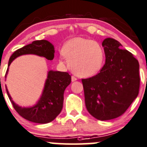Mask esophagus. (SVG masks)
Masks as SVG:
<instances>
[{
	"label": "esophagus",
	"mask_w": 147,
	"mask_h": 147,
	"mask_svg": "<svg viewBox=\"0 0 147 147\" xmlns=\"http://www.w3.org/2000/svg\"><path fill=\"white\" fill-rule=\"evenodd\" d=\"M77 78H75V76H72L71 77V80H72V82H75V81H76L77 80Z\"/></svg>",
	"instance_id": "esophagus-1"
}]
</instances>
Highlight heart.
<instances>
[{"instance_id": "1", "label": "heart", "mask_w": 147, "mask_h": 147, "mask_svg": "<svg viewBox=\"0 0 147 147\" xmlns=\"http://www.w3.org/2000/svg\"><path fill=\"white\" fill-rule=\"evenodd\" d=\"M62 55L75 74L89 78L100 72L104 61V50L97 42L80 37L67 41Z\"/></svg>"}]
</instances>
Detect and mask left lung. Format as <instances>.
<instances>
[{
  "label": "left lung",
  "instance_id": "1",
  "mask_svg": "<svg viewBox=\"0 0 147 147\" xmlns=\"http://www.w3.org/2000/svg\"><path fill=\"white\" fill-rule=\"evenodd\" d=\"M102 45L105 65L97 75L82 82L87 111L97 119L106 121L121 116L137 98L140 78L139 62L121 49L119 42L107 38Z\"/></svg>",
  "mask_w": 147,
  "mask_h": 147
}]
</instances>
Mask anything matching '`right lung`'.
I'll return each instance as SVG.
<instances>
[{
  "label": "right lung",
  "instance_id": "add662e5",
  "mask_svg": "<svg viewBox=\"0 0 147 147\" xmlns=\"http://www.w3.org/2000/svg\"><path fill=\"white\" fill-rule=\"evenodd\" d=\"M54 45L46 40L33 41L13 53L8 62L5 78L12 62L17 57L25 55H35L52 60L54 58ZM71 76L65 72L49 70L47 72L44 88L38 102L30 107H21L13 100L5 85L7 94L16 112L21 117L32 122L47 124L54 120L60 113L63 106L64 92L70 84Z\"/></svg>",
  "mask_w": 147,
  "mask_h": 147
}]
</instances>
